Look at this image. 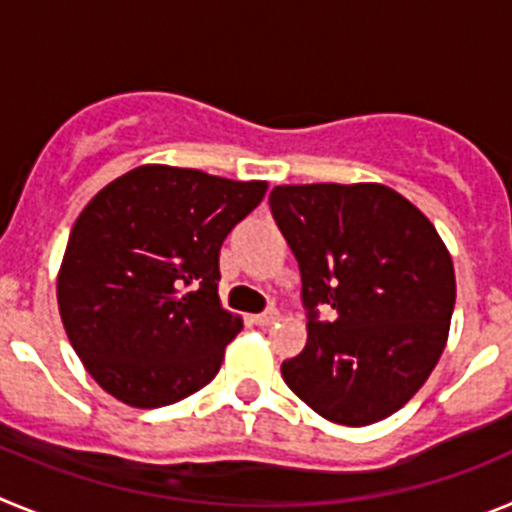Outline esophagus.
<instances>
[{
	"instance_id": "obj_1",
	"label": "esophagus",
	"mask_w": 512,
	"mask_h": 512,
	"mask_svg": "<svg viewBox=\"0 0 512 512\" xmlns=\"http://www.w3.org/2000/svg\"><path fill=\"white\" fill-rule=\"evenodd\" d=\"M277 320H279L277 310H266V312H261V315H253V323L261 325V328H269V325H274Z\"/></svg>"
}]
</instances>
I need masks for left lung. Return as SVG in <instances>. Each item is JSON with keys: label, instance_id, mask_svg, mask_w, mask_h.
<instances>
[{"label": "left lung", "instance_id": "obj_1", "mask_svg": "<svg viewBox=\"0 0 512 512\" xmlns=\"http://www.w3.org/2000/svg\"><path fill=\"white\" fill-rule=\"evenodd\" d=\"M271 212L295 253L307 346L287 387L325 420L390 418L431 377L456 302L451 253L433 223L384 184H279ZM330 304L337 318L318 321Z\"/></svg>", "mask_w": 512, "mask_h": 512}]
</instances>
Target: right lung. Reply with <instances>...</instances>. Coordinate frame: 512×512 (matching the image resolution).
Segmentation results:
<instances>
[{"mask_svg":"<svg viewBox=\"0 0 512 512\" xmlns=\"http://www.w3.org/2000/svg\"><path fill=\"white\" fill-rule=\"evenodd\" d=\"M266 189L146 164L81 210L58 269V312L104 392L164 408L215 379L243 328L217 295L220 246Z\"/></svg>","mask_w":512,"mask_h":512,"instance_id":"1","label":"right lung"}]
</instances>
